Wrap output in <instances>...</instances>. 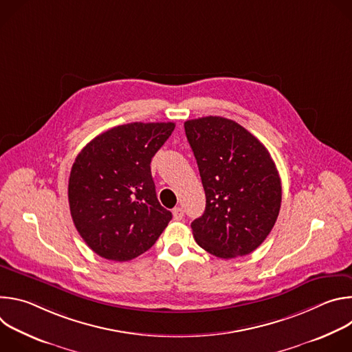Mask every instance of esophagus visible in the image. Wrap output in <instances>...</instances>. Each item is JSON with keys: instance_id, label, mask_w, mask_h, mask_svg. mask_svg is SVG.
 <instances>
[{"instance_id": "esophagus-1", "label": "esophagus", "mask_w": 352, "mask_h": 352, "mask_svg": "<svg viewBox=\"0 0 352 352\" xmlns=\"http://www.w3.org/2000/svg\"><path fill=\"white\" fill-rule=\"evenodd\" d=\"M173 216H174V219L175 220H182L184 219V209L182 208H175L174 210H173Z\"/></svg>"}]
</instances>
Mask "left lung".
I'll list each match as a JSON object with an SVG mask.
<instances>
[{"label": "left lung", "instance_id": "1", "mask_svg": "<svg viewBox=\"0 0 352 352\" xmlns=\"http://www.w3.org/2000/svg\"><path fill=\"white\" fill-rule=\"evenodd\" d=\"M206 195L190 227L209 254L249 255L270 234L281 206V181L267 148L232 120L202 117L184 124Z\"/></svg>", "mask_w": 352, "mask_h": 352}]
</instances>
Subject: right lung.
<instances>
[{
  "mask_svg": "<svg viewBox=\"0 0 352 352\" xmlns=\"http://www.w3.org/2000/svg\"><path fill=\"white\" fill-rule=\"evenodd\" d=\"M174 128V122L114 126L75 159L68 184L71 216L98 256L116 262L138 258L173 219L157 200L150 163Z\"/></svg>",
  "mask_w": 352,
  "mask_h": 352,
  "instance_id": "obj_1",
  "label": "right lung"
}]
</instances>
